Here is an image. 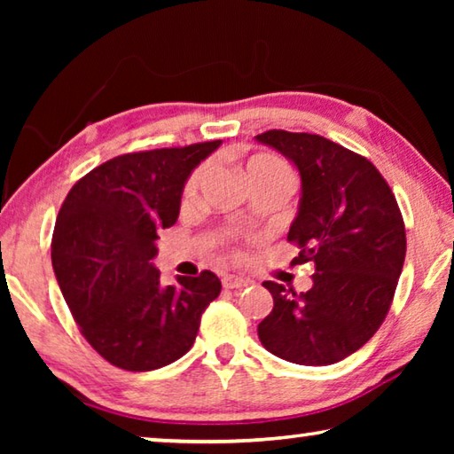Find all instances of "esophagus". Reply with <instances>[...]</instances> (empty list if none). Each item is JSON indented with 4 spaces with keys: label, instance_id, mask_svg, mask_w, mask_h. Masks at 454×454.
I'll use <instances>...</instances> for the list:
<instances>
[{
    "label": "esophagus",
    "instance_id": "34e87169",
    "mask_svg": "<svg viewBox=\"0 0 454 454\" xmlns=\"http://www.w3.org/2000/svg\"><path fill=\"white\" fill-rule=\"evenodd\" d=\"M222 286H224L226 290L244 288V286H248V280H244L242 276H236V274H224L222 276Z\"/></svg>",
    "mask_w": 454,
    "mask_h": 454
}]
</instances>
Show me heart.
<instances>
[{
    "label": "heart",
    "mask_w": 454,
    "mask_h": 454,
    "mask_svg": "<svg viewBox=\"0 0 454 454\" xmlns=\"http://www.w3.org/2000/svg\"><path fill=\"white\" fill-rule=\"evenodd\" d=\"M206 174V168H198V170L190 176L186 186H184V198L190 200L196 194ZM244 176L248 186H256V184H264V186H282L288 188L294 182V174H292L290 166L272 153H254L248 158V162L244 166Z\"/></svg>",
    "instance_id": "heart-1"
}]
</instances>
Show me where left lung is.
Listing matches in <instances>:
<instances>
[{
  "mask_svg": "<svg viewBox=\"0 0 454 454\" xmlns=\"http://www.w3.org/2000/svg\"><path fill=\"white\" fill-rule=\"evenodd\" d=\"M298 168L301 206L288 242L296 264H314L312 288L266 280L274 309L258 325L262 347L288 363L334 364L371 340L403 272L406 234L393 190L371 160L317 134L256 136Z\"/></svg>",
  "mask_w": 454,
  "mask_h": 454,
  "instance_id": "8db88e82",
  "label": "left lung"
}]
</instances>
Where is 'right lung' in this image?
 <instances>
[{
  "instance_id": "1",
  "label": "right lung",
  "mask_w": 454,
  "mask_h": 454,
  "mask_svg": "<svg viewBox=\"0 0 454 454\" xmlns=\"http://www.w3.org/2000/svg\"><path fill=\"white\" fill-rule=\"evenodd\" d=\"M222 140L121 153L74 184L51 238V264L80 333L107 363L156 371L186 355L218 276L160 284L152 264L162 228L176 224L184 184Z\"/></svg>"
}]
</instances>
